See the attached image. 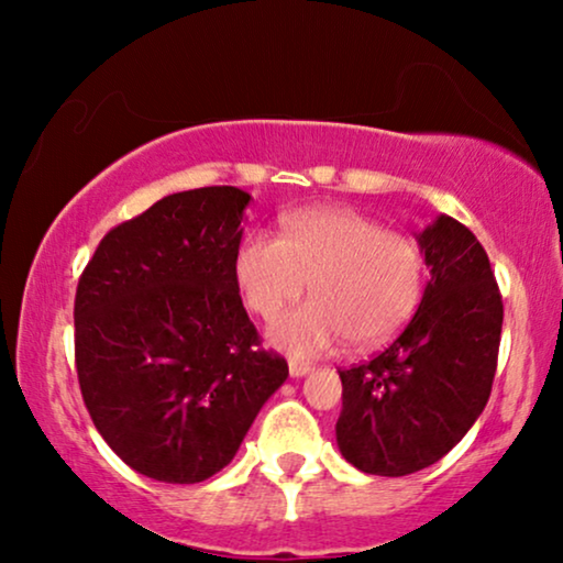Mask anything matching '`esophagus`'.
<instances>
[{
    "label": "esophagus",
    "mask_w": 563,
    "mask_h": 563,
    "mask_svg": "<svg viewBox=\"0 0 563 563\" xmlns=\"http://www.w3.org/2000/svg\"><path fill=\"white\" fill-rule=\"evenodd\" d=\"M310 372H312L310 361H297V358L289 361V374L291 376H305V374H310Z\"/></svg>",
    "instance_id": "obj_1"
}]
</instances>
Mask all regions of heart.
I'll return each instance as SVG.
<instances>
[{"mask_svg":"<svg viewBox=\"0 0 563 563\" xmlns=\"http://www.w3.org/2000/svg\"><path fill=\"white\" fill-rule=\"evenodd\" d=\"M235 282L258 318L274 320L310 289L314 302L272 328L299 356L345 338L368 349L399 333L426 289V253L412 235L387 230L351 207H318L284 220L282 235L251 233L235 253Z\"/></svg>","mask_w":563,"mask_h":563,"instance_id":"1","label":"heart"}]
</instances>
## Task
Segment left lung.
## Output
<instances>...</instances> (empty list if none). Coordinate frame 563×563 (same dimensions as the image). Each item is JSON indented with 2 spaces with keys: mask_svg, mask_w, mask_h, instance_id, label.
Here are the masks:
<instances>
[{
  "mask_svg": "<svg viewBox=\"0 0 563 563\" xmlns=\"http://www.w3.org/2000/svg\"><path fill=\"white\" fill-rule=\"evenodd\" d=\"M418 243L430 266L418 312L389 349L338 372V449L366 474L405 476L443 459L479 418L495 382L503 297L487 251L449 214Z\"/></svg>",
  "mask_w": 563,
  "mask_h": 563,
  "instance_id": "8db88e82",
  "label": "left lung"
}]
</instances>
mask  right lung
Masks as SVG:
<instances>
[{"label": "right lung", "instance_id": "right-lung-1", "mask_svg": "<svg viewBox=\"0 0 563 563\" xmlns=\"http://www.w3.org/2000/svg\"><path fill=\"white\" fill-rule=\"evenodd\" d=\"M249 202L235 187L158 199L102 238L76 287L84 405L107 445L156 482L225 468L289 376L238 295Z\"/></svg>", "mask_w": 563, "mask_h": 563}]
</instances>
